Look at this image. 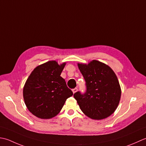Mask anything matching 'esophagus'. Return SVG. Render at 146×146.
<instances>
[{
    "label": "esophagus",
    "instance_id": "obj_1",
    "mask_svg": "<svg viewBox=\"0 0 146 146\" xmlns=\"http://www.w3.org/2000/svg\"><path fill=\"white\" fill-rule=\"evenodd\" d=\"M77 90H77V88H76L73 89V90H72V92H73V93H74H74H76V92L77 91Z\"/></svg>",
    "mask_w": 146,
    "mask_h": 146
}]
</instances>
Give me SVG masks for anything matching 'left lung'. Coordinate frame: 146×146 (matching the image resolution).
Listing matches in <instances>:
<instances>
[{
  "instance_id": "obj_1",
  "label": "left lung",
  "mask_w": 146,
  "mask_h": 146,
  "mask_svg": "<svg viewBox=\"0 0 146 146\" xmlns=\"http://www.w3.org/2000/svg\"><path fill=\"white\" fill-rule=\"evenodd\" d=\"M86 81V91L74 97L84 113L94 120H102L113 113L120 102L121 88L116 74L108 65L98 60L78 64Z\"/></svg>"
}]
</instances>
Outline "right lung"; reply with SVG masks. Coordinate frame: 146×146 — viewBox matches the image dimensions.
I'll return each mask as SVG.
<instances>
[{"label":"right lung","instance_id":"right-lung-1","mask_svg":"<svg viewBox=\"0 0 146 146\" xmlns=\"http://www.w3.org/2000/svg\"><path fill=\"white\" fill-rule=\"evenodd\" d=\"M65 65L55 60L38 65L32 71L23 88L29 111L41 119L55 117L68 98L73 95L60 74Z\"/></svg>","mask_w":146,"mask_h":146}]
</instances>
